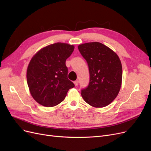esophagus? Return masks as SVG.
I'll return each mask as SVG.
<instances>
[{"label": "esophagus", "mask_w": 151, "mask_h": 151, "mask_svg": "<svg viewBox=\"0 0 151 151\" xmlns=\"http://www.w3.org/2000/svg\"><path fill=\"white\" fill-rule=\"evenodd\" d=\"M74 84L75 86H78V84H79V82H78V81H74Z\"/></svg>", "instance_id": "34e87169"}]
</instances>
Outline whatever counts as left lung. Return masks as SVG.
<instances>
[{"label":"left lung","mask_w":151,"mask_h":151,"mask_svg":"<svg viewBox=\"0 0 151 151\" xmlns=\"http://www.w3.org/2000/svg\"><path fill=\"white\" fill-rule=\"evenodd\" d=\"M78 49L89 66L90 81L81 91L84 101L94 108H103L113 101L121 88L122 66L118 55L99 42L81 44Z\"/></svg>","instance_id":"8db88e82"}]
</instances>
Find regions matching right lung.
I'll return each mask as SVG.
<instances>
[{"label": "right lung", "mask_w": 151, "mask_h": 151, "mask_svg": "<svg viewBox=\"0 0 151 151\" xmlns=\"http://www.w3.org/2000/svg\"><path fill=\"white\" fill-rule=\"evenodd\" d=\"M74 50L73 45L58 42L40 49L31 58L27 68V83L32 97L40 104L57 106L74 87L67 78L65 65Z\"/></svg>", "instance_id": "add662e5"}]
</instances>
